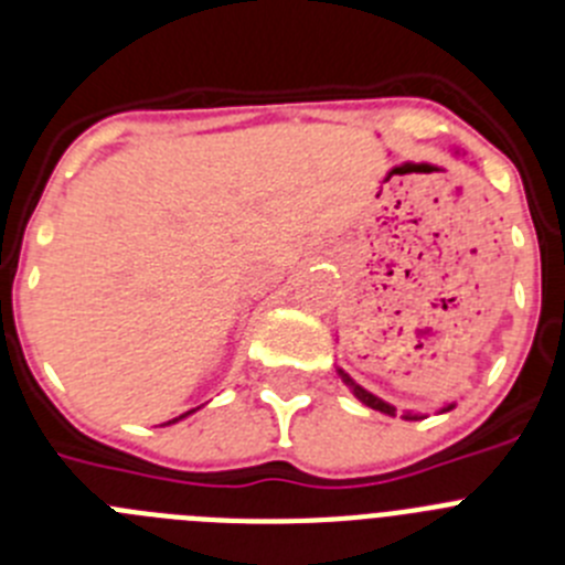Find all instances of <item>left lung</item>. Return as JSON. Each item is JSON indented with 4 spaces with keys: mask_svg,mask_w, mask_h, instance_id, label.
<instances>
[{
    "mask_svg": "<svg viewBox=\"0 0 565 565\" xmlns=\"http://www.w3.org/2000/svg\"><path fill=\"white\" fill-rule=\"evenodd\" d=\"M339 376H342V382L348 384V387H351L353 396H356L359 402L367 404V407H373V411H379V413H387V416H396V407H391V404L382 402V398H379V396H373V393H367V391H364V387H359V384L353 382V379L348 376V373L339 371ZM444 411H452V404H447ZM404 418H418V416H413V413H407V416H404Z\"/></svg>",
    "mask_w": 565,
    "mask_h": 565,
    "instance_id": "left-lung-1",
    "label": "left lung"
}]
</instances>
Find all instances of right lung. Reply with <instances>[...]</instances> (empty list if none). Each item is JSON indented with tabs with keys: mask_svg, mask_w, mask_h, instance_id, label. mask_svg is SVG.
<instances>
[{
	"mask_svg": "<svg viewBox=\"0 0 565 565\" xmlns=\"http://www.w3.org/2000/svg\"><path fill=\"white\" fill-rule=\"evenodd\" d=\"M186 416H189V413H186ZM181 418H183V416H181ZM174 422H178V418H174Z\"/></svg>",
	"mask_w": 565,
	"mask_h": 565,
	"instance_id": "obj_1",
	"label": "right lung"
}]
</instances>
